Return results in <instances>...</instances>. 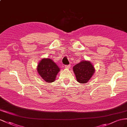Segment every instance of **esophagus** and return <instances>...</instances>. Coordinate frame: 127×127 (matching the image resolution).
<instances>
[{
  "mask_svg": "<svg viewBox=\"0 0 127 127\" xmlns=\"http://www.w3.org/2000/svg\"><path fill=\"white\" fill-rule=\"evenodd\" d=\"M70 67V65H65V68L66 69H69Z\"/></svg>",
  "mask_w": 127,
  "mask_h": 127,
  "instance_id": "1",
  "label": "esophagus"
}]
</instances>
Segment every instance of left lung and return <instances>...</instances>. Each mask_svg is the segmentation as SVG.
<instances>
[{"mask_svg":"<svg viewBox=\"0 0 127 127\" xmlns=\"http://www.w3.org/2000/svg\"><path fill=\"white\" fill-rule=\"evenodd\" d=\"M73 71L77 82L80 84H85L95 73V68L91 62L84 60L74 65Z\"/></svg>","mask_w":127,"mask_h":127,"instance_id":"left-lung-1","label":"left lung"}]
</instances>
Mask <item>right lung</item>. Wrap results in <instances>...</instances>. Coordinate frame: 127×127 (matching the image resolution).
<instances>
[{
	"label": "right lung",
	"mask_w": 127,
	"mask_h": 127,
	"mask_svg": "<svg viewBox=\"0 0 127 127\" xmlns=\"http://www.w3.org/2000/svg\"><path fill=\"white\" fill-rule=\"evenodd\" d=\"M37 71L39 75L47 83L54 82L57 74L60 71V67L50 58H43L39 62Z\"/></svg>",
	"instance_id": "right-lung-1"
}]
</instances>
